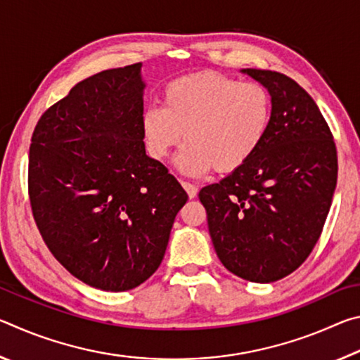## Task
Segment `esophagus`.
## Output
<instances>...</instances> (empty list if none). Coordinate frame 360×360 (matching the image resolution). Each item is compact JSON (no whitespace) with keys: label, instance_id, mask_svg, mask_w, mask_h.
<instances>
[{"label":"esophagus","instance_id":"esophagus-1","mask_svg":"<svg viewBox=\"0 0 360 360\" xmlns=\"http://www.w3.org/2000/svg\"><path fill=\"white\" fill-rule=\"evenodd\" d=\"M182 187H184V191L187 192L188 198H195V197H197V193H198V188L195 187L193 184H191V182H182Z\"/></svg>","mask_w":360,"mask_h":360}]
</instances>
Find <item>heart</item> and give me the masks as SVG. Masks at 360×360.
Returning a JSON list of instances; mask_svg holds the SVG:
<instances>
[{
  "instance_id": "obj_1",
  "label": "heart",
  "mask_w": 360,
  "mask_h": 360,
  "mask_svg": "<svg viewBox=\"0 0 360 360\" xmlns=\"http://www.w3.org/2000/svg\"><path fill=\"white\" fill-rule=\"evenodd\" d=\"M270 122L271 95L264 85L197 72L169 82L163 108L146 109L141 127L146 148L157 160L184 138L178 168L202 176L212 168L217 173L240 169L264 143Z\"/></svg>"
}]
</instances>
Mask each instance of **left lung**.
Segmentation results:
<instances>
[{
	"instance_id": "8db88e82",
	"label": "left lung",
	"mask_w": 360,
	"mask_h": 360,
	"mask_svg": "<svg viewBox=\"0 0 360 360\" xmlns=\"http://www.w3.org/2000/svg\"><path fill=\"white\" fill-rule=\"evenodd\" d=\"M271 95V122L251 160L198 197L216 254L233 275L273 283L300 266L318 243L337 187L332 131L294 79L241 70Z\"/></svg>"
}]
</instances>
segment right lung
Segmentation results:
<instances>
[{
  "label": "right lung",
  "instance_id": "obj_1",
  "mask_svg": "<svg viewBox=\"0 0 360 360\" xmlns=\"http://www.w3.org/2000/svg\"><path fill=\"white\" fill-rule=\"evenodd\" d=\"M141 63L84 79L41 115L28 193L42 240L72 276L135 289L165 255L187 193L146 155Z\"/></svg>",
  "mask_w": 360,
  "mask_h": 360
}]
</instances>
